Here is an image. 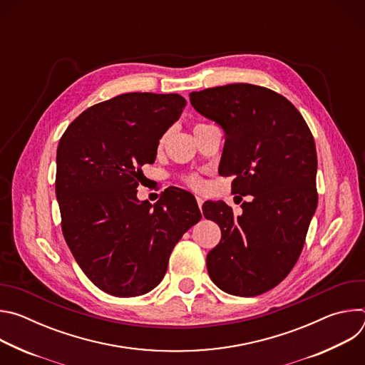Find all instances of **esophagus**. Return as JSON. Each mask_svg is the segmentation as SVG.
I'll list each match as a JSON object with an SVG mask.
<instances>
[{
    "label": "esophagus",
    "instance_id": "obj_1",
    "mask_svg": "<svg viewBox=\"0 0 365 365\" xmlns=\"http://www.w3.org/2000/svg\"><path fill=\"white\" fill-rule=\"evenodd\" d=\"M196 202H197V206L202 210V205H203V199L200 196H196Z\"/></svg>",
    "mask_w": 365,
    "mask_h": 365
}]
</instances>
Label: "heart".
I'll return each instance as SVG.
<instances>
[{
	"label": "heart",
	"mask_w": 365,
	"mask_h": 365,
	"mask_svg": "<svg viewBox=\"0 0 365 365\" xmlns=\"http://www.w3.org/2000/svg\"><path fill=\"white\" fill-rule=\"evenodd\" d=\"M186 183L189 185V186H192V187H195V189H199V187H202V179L197 176V175H190V176H187L186 178Z\"/></svg>",
	"instance_id": "obj_1"
}]
</instances>
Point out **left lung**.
Here are the masks:
<instances>
[{
  "label": "left lung",
  "mask_w": 365,
  "mask_h": 365,
  "mask_svg": "<svg viewBox=\"0 0 365 365\" xmlns=\"http://www.w3.org/2000/svg\"><path fill=\"white\" fill-rule=\"evenodd\" d=\"M189 96L225 133L220 175L235 176L232 193L252 196L238 217L225 202L203 205L205 218L221 228L207 273L225 293L258 296L290 273L317 211L314 135L290 101L263 86L231 83Z\"/></svg>",
  "instance_id": "1"
}]
</instances>
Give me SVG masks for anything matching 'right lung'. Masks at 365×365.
Returning <instances> with one entry per match:
<instances>
[{"label":"right lung","mask_w":365,"mask_h":365,"mask_svg":"<svg viewBox=\"0 0 365 365\" xmlns=\"http://www.w3.org/2000/svg\"><path fill=\"white\" fill-rule=\"evenodd\" d=\"M185 106L179 93H123L83 111L59 141L63 237L86 277L108 294L153 290L178 241L202 218L186 190H169L154 206L137 199L141 166L154 163Z\"/></svg>","instance_id":"obj_1"}]
</instances>
